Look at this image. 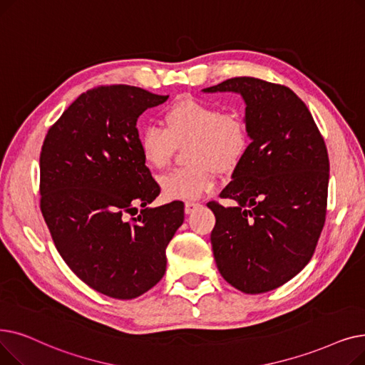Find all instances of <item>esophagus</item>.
<instances>
[{
	"mask_svg": "<svg viewBox=\"0 0 365 365\" xmlns=\"http://www.w3.org/2000/svg\"><path fill=\"white\" fill-rule=\"evenodd\" d=\"M199 205H200V203H197V202H185V203H184V211H185V214H192Z\"/></svg>",
	"mask_w": 365,
	"mask_h": 365,
	"instance_id": "1",
	"label": "esophagus"
}]
</instances>
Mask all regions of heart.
Here are the masks:
<instances>
[{
    "label": "heart",
    "instance_id": "heart-1",
    "mask_svg": "<svg viewBox=\"0 0 365 365\" xmlns=\"http://www.w3.org/2000/svg\"><path fill=\"white\" fill-rule=\"evenodd\" d=\"M165 128L145 126L138 136L143 162L160 170L172 159L177 145L185 147L190 165L172 169L159 178L166 199H196L210 192L220 170L235 169L250 148V130L245 118L225 113L210 102L182 98L163 113Z\"/></svg>",
    "mask_w": 365,
    "mask_h": 365
}]
</instances>
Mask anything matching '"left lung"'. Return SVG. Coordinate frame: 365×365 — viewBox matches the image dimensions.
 I'll use <instances>...</instances> for the list:
<instances>
[{
  "instance_id": "8db88e82",
  "label": "left lung",
  "mask_w": 365,
  "mask_h": 365,
  "mask_svg": "<svg viewBox=\"0 0 365 365\" xmlns=\"http://www.w3.org/2000/svg\"><path fill=\"white\" fill-rule=\"evenodd\" d=\"M206 93L235 92L245 101L250 148L220 196L210 202L221 276L247 294L272 291L310 262L321 236L329 178L328 153L314 117L289 88L235 77Z\"/></svg>"
}]
</instances>
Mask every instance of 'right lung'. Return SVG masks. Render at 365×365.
I'll list each match as a JSON object with an SVG mask.
<instances>
[{
  "label": "right lung",
  "mask_w": 365,
  "mask_h": 365,
  "mask_svg": "<svg viewBox=\"0 0 365 365\" xmlns=\"http://www.w3.org/2000/svg\"><path fill=\"white\" fill-rule=\"evenodd\" d=\"M168 98L126 84L88 91L41 148L40 206L55 247L84 284L113 299L140 297L162 279L184 221L182 202L148 206L160 187L138 147V117ZM136 204L143 210L128 222Z\"/></svg>",
  "instance_id": "obj_1"
}]
</instances>
